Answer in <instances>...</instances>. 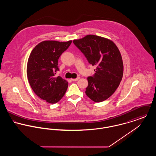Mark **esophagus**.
Wrapping results in <instances>:
<instances>
[{"label":"esophagus","instance_id":"34e87169","mask_svg":"<svg viewBox=\"0 0 156 156\" xmlns=\"http://www.w3.org/2000/svg\"><path fill=\"white\" fill-rule=\"evenodd\" d=\"M79 79H80V77H77V78H76V79H72L71 80H72V81H77Z\"/></svg>","mask_w":156,"mask_h":156}]
</instances>
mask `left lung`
<instances>
[{"mask_svg": "<svg viewBox=\"0 0 156 156\" xmlns=\"http://www.w3.org/2000/svg\"><path fill=\"white\" fill-rule=\"evenodd\" d=\"M73 43L89 64L97 67L94 75L88 77L87 95L96 103L107 100L119 87L123 76V62L118 48L111 40L94 35L74 40Z\"/></svg>", "mask_w": 156, "mask_h": 156, "instance_id": "left-lung-1", "label": "left lung"}]
</instances>
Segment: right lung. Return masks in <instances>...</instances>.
<instances>
[{
    "mask_svg": "<svg viewBox=\"0 0 156 156\" xmlns=\"http://www.w3.org/2000/svg\"><path fill=\"white\" fill-rule=\"evenodd\" d=\"M71 42L44 41L37 45L29 55L27 64L29 83L36 95L47 103H56L67 91L68 82L55 74L59 70L58 59Z\"/></svg>",
    "mask_w": 156,
    "mask_h": 156,
    "instance_id": "right-lung-1",
    "label": "right lung"
}]
</instances>
